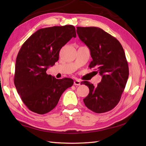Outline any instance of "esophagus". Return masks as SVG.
<instances>
[{
    "instance_id": "34e87169",
    "label": "esophagus",
    "mask_w": 146,
    "mask_h": 146,
    "mask_svg": "<svg viewBox=\"0 0 146 146\" xmlns=\"http://www.w3.org/2000/svg\"><path fill=\"white\" fill-rule=\"evenodd\" d=\"M74 85L79 86V85H81V82H80V80H75V81H74Z\"/></svg>"
}]
</instances>
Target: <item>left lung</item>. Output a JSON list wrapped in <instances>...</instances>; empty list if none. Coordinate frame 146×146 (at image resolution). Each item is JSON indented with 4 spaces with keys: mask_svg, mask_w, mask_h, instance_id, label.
<instances>
[{
    "mask_svg": "<svg viewBox=\"0 0 146 146\" xmlns=\"http://www.w3.org/2000/svg\"><path fill=\"white\" fill-rule=\"evenodd\" d=\"M76 29L79 38L90 51L89 68H95L102 77L96 86L87 81L81 82L90 90L83 102L95 113L107 112L119 103L127 82L129 71L124 50L115 38L99 27Z\"/></svg>",
    "mask_w": 146,
    "mask_h": 146,
    "instance_id": "8db88e82",
    "label": "left lung"
}]
</instances>
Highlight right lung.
<instances>
[{
  "label": "right lung",
  "mask_w": 146,
  "mask_h": 146,
  "mask_svg": "<svg viewBox=\"0 0 146 146\" xmlns=\"http://www.w3.org/2000/svg\"><path fill=\"white\" fill-rule=\"evenodd\" d=\"M71 25L40 29L21 46L15 61L14 85L29 109L44 114L56 106L62 94L73 84L71 78L56 79L46 73L59 60L60 51L76 38Z\"/></svg>",
  "instance_id": "obj_1"
}]
</instances>
